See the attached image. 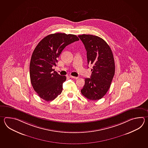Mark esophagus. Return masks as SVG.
Segmentation results:
<instances>
[{"label":"esophagus","mask_w":148,"mask_h":148,"mask_svg":"<svg viewBox=\"0 0 148 148\" xmlns=\"http://www.w3.org/2000/svg\"><path fill=\"white\" fill-rule=\"evenodd\" d=\"M70 77L71 78L75 79H77L78 78V77H73V76H72V75H70Z\"/></svg>","instance_id":"34e87169"}]
</instances>
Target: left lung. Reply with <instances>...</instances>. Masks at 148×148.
Returning <instances> with one entry per match:
<instances>
[{"instance_id": "obj_1", "label": "left lung", "mask_w": 148, "mask_h": 148, "mask_svg": "<svg viewBox=\"0 0 148 148\" xmlns=\"http://www.w3.org/2000/svg\"><path fill=\"white\" fill-rule=\"evenodd\" d=\"M87 51L88 64L92 69L90 78H85L82 95L91 101L104 97L110 87L115 74L113 54L110 46L101 38L92 35H78Z\"/></svg>"}]
</instances>
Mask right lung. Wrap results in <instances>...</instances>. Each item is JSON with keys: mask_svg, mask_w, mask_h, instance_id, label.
<instances>
[{"mask_svg": "<svg viewBox=\"0 0 148 148\" xmlns=\"http://www.w3.org/2000/svg\"><path fill=\"white\" fill-rule=\"evenodd\" d=\"M79 40L75 35L58 33L45 36L35 47L30 61L29 75L33 88L42 99L53 101L61 94L66 77L59 75L52 67L56 66L65 47Z\"/></svg>", "mask_w": 148, "mask_h": 148, "instance_id": "obj_1", "label": "right lung"}]
</instances>
